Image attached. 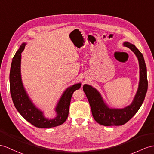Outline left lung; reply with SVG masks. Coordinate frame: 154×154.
Returning <instances> with one entry per match:
<instances>
[{
    "instance_id": "left-lung-1",
    "label": "left lung",
    "mask_w": 154,
    "mask_h": 154,
    "mask_svg": "<svg viewBox=\"0 0 154 154\" xmlns=\"http://www.w3.org/2000/svg\"><path fill=\"white\" fill-rule=\"evenodd\" d=\"M123 46L129 48L134 52L139 63L140 80L138 88L132 103L123 108H110L104 102L100 93L91 85L84 84L83 89L91 106V112L95 120L104 126L122 125L132 118L144 102L148 89L147 70L144 59L141 52L134 45L128 42Z\"/></svg>"
}]
</instances>
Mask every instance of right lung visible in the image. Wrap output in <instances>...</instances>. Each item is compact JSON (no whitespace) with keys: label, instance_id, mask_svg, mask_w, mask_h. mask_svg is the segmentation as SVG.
I'll return each mask as SVG.
<instances>
[{"label":"right lung","instance_id":"add662e5","mask_svg":"<svg viewBox=\"0 0 154 154\" xmlns=\"http://www.w3.org/2000/svg\"><path fill=\"white\" fill-rule=\"evenodd\" d=\"M25 43H23L14 56L10 72V93L15 107L23 117L32 125L38 128H50L63 124L68 118L71 97L74 91L80 89L81 84H76L67 88L56 106L57 116L49 119L44 117L43 112L32 103L23 87L21 77V52Z\"/></svg>","mask_w":154,"mask_h":154}]
</instances>
